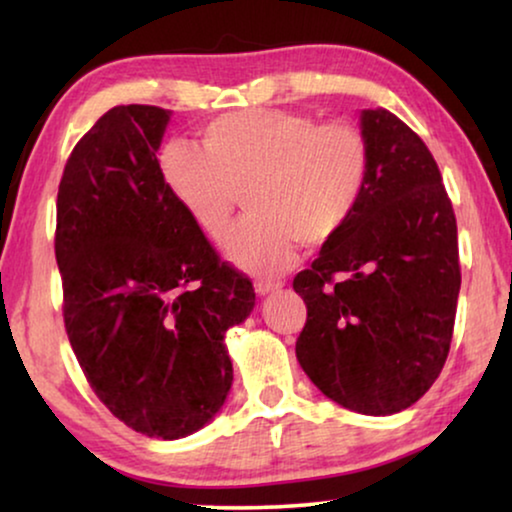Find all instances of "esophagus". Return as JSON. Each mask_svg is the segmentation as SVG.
I'll return each instance as SVG.
<instances>
[{"instance_id":"obj_1","label":"esophagus","mask_w":512,"mask_h":512,"mask_svg":"<svg viewBox=\"0 0 512 512\" xmlns=\"http://www.w3.org/2000/svg\"><path fill=\"white\" fill-rule=\"evenodd\" d=\"M277 289H282V282H270V279H261V282H256L258 296H265V293H272Z\"/></svg>"}]
</instances>
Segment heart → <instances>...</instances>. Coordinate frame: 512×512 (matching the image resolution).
Returning a JSON list of instances; mask_svg holds the SVG:
<instances>
[{"mask_svg": "<svg viewBox=\"0 0 512 512\" xmlns=\"http://www.w3.org/2000/svg\"><path fill=\"white\" fill-rule=\"evenodd\" d=\"M370 170L373 153L356 125L291 109L226 111L202 125L198 146L172 142L160 153L165 186L212 240L226 235L244 188L249 214L226 254L256 275L284 270L298 242L331 240L361 205Z\"/></svg>", "mask_w": 512, "mask_h": 512, "instance_id": "1", "label": "heart"}]
</instances>
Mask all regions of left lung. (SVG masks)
<instances>
[{
    "label": "left lung",
    "instance_id": "obj_1",
    "mask_svg": "<svg viewBox=\"0 0 512 512\" xmlns=\"http://www.w3.org/2000/svg\"><path fill=\"white\" fill-rule=\"evenodd\" d=\"M373 170L345 226L293 289L307 305L296 356L321 394L361 415L417 403L450 354L461 286L457 219L426 144L366 109Z\"/></svg>",
    "mask_w": 512,
    "mask_h": 512
}]
</instances>
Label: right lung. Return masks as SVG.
<instances>
[{"mask_svg": "<svg viewBox=\"0 0 512 512\" xmlns=\"http://www.w3.org/2000/svg\"><path fill=\"white\" fill-rule=\"evenodd\" d=\"M167 121L170 111L128 104L79 139L58 188L55 258L90 389L130 429L174 440L221 410L233 384L223 338L256 293L165 186Z\"/></svg>", "mask_w": 512, "mask_h": 512, "instance_id": "1", "label": "right lung"}]
</instances>
